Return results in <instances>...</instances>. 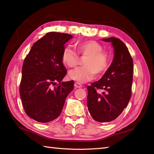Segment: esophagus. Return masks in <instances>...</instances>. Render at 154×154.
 <instances>
[{
	"label": "esophagus",
	"instance_id": "1",
	"mask_svg": "<svg viewBox=\"0 0 154 154\" xmlns=\"http://www.w3.org/2000/svg\"><path fill=\"white\" fill-rule=\"evenodd\" d=\"M74 87L76 88H80L82 87V84H80V83L75 82V83H74Z\"/></svg>",
	"mask_w": 154,
	"mask_h": 154
}]
</instances>
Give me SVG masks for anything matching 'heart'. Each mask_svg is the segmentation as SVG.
Wrapping results in <instances>:
<instances>
[{
    "mask_svg": "<svg viewBox=\"0 0 154 154\" xmlns=\"http://www.w3.org/2000/svg\"><path fill=\"white\" fill-rule=\"evenodd\" d=\"M75 48L78 54L86 58L83 62L84 66L69 72L68 76L70 79L78 83H84L94 79L95 74L101 76L107 71L109 64V55L103 51V46L99 42L92 40L77 42ZM62 61L66 66L73 68L78 64L79 58L76 51L67 46L62 51Z\"/></svg>",
    "mask_w": 154,
    "mask_h": 154,
    "instance_id": "obj_1",
    "label": "heart"
}]
</instances>
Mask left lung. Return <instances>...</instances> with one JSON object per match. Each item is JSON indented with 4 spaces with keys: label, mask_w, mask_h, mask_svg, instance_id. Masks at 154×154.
<instances>
[{
    "label": "left lung",
    "mask_w": 154,
    "mask_h": 154,
    "mask_svg": "<svg viewBox=\"0 0 154 154\" xmlns=\"http://www.w3.org/2000/svg\"><path fill=\"white\" fill-rule=\"evenodd\" d=\"M103 40L112 42L114 60L103 76L87 86L88 109L94 120L102 123L114 120L126 108L134 73L133 59L125 44L114 37ZM100 89L102 93H99Z\"/></svg>",
    "instance_id": "8db88e82"
}]
</instances>
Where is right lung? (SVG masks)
I'll use <instances>...</instances> for the list:
<instances>
[{"label":"right lung","instance_id":"1","mask_svg":"<svg viewBox=\"0 0 154 154\" xmlns=\"http://www.w3.org/2000/svg\"><path fill=\"white\" fill-rule=\"evenodd\" d=\"M72 38L66 33H46L34 43L24 58L19 93L26 114L37 122L46 123L57 118L74 88L73 80L61 82L67 73L62 53Z\"/></svg>","mask_w":154,"mask_h":154}]
</instances>
